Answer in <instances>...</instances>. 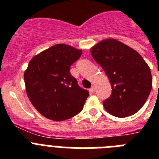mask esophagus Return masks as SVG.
<instances>
[{
	"label": "esophagus",
	"instance_id": "esophagus-1",
	"mask_svg": "<svg viewBox=\"0 0 159 159\" xmlns=\"http://www.w3.org/2000/svg\"><path fill=\"white\" fill-rule=\"evenodd\" d=\"M90 92H91V93H95V86H92V88H90Z\"/></svg>",
	"mask_w": 159,
	"mask_h": 159
}]
</instances>
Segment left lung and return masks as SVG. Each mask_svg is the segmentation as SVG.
Here are the masks:
<instances>
[{"label": "left lung", "mask_w": 159, "mask_h": 159, "mask_svg": "<svg viewBox=\"0 0 159 159\" xmlns=\"http://www.w3.org/2000/svg\"><path fill=\"white\" fill-rule=\"evenodd\" d=\"M91 54L111 85V95L102 102L105 110L119 118L139 111L152 88L151 69L141 55L114 39L99 42L91 48Z\"/></svg>", "instance_id": "8db88e82"}]
</instances>
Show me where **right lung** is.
I'll use <instances>...</instances> for the list:
<instances>
[{"instance_id": "obj_1", "label": "right lung", "mask_w": 159, "mask_h": 159, "mask_svg": "<svg viewBox=\"0 0 159 159\" xmlns=\"http://www.w3.org/2000/svg\"><path fill=\"white\" fill-rule=\"evenodd\" d=\"M82 55V50L60 43L35 56L24 74L26 93L42 116L63 121L83 110L89 96L70 73V66Z\"/></svg>"}]
</instances>
